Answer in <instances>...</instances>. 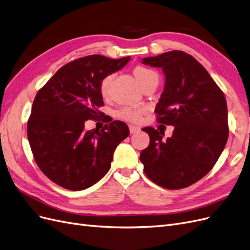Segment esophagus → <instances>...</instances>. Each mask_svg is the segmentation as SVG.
Masks as SVG:
<instances>
[{"label": "esophagus", "instance_id": "1", "mask_svg": "<svg viewBox=\"0 0 250 250\" xmlns=\"http://www.w3.org/2000/svg\"><path fill=\"white\" fill-rule=\"evenodd\" d=\"M141 129L138 126H133V125H129V131L130 133H137L139 132Z\"/></svg>", "mask_w": 250, "mask_h": 250}]
</instances>
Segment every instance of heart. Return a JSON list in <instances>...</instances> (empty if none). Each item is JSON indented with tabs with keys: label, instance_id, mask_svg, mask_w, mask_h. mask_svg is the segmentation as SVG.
<instances>
[{
	"label": "heart",
	"instance_id": "b5f03b06",
	"mask_svg": "<svg viewBox=\"0 0 250 250\" xmlns=\"http://www.w3.org/2000/svg\"><path fill=\"white\" fill-rule=\"evenodd\" d=\"M133 75H134L135 79H137L138 82L140 83L141 86L145 84V83H147L150 80L158 79L156 72H154L151 69H148V67H146V66H142V65H138L134 67ZM112 77H113V75H107V76H105L100 82V92H101L102 96H104V97L107 96V94H108L109 85H110V82L112 80ZM145 111H146L145 107L126 106V107L121 108L118 111V116L123 120L137 123L141 120L142 116L145 113Z\"/></svg>",
	"mask_w": 250,
	"mask_h": 250
}]
</instances>
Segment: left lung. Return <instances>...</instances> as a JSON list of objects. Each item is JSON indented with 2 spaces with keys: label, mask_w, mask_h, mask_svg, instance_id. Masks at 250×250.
Here are the masks:
<instances>
[{
  "label": "left lung",
  "mask_w": 250,
  "mask_h": 250,
  "mask_svg": "<svg viewBox=\"0 0 250 250\" xmlns=\"http://www.w3.org/2000/svg\"><path fill=\"white\" fill-rule=\"evenodd\" d=\"M143 63L165 73V89L154 112L158 123L173 125L174 130L163 141L164 132L143 128L150 143L140 160L154 184L179 190L206 176L221 155L229 131L228 105L208 71L186 52H166L144 58Z\"/></svg>",
  "instance_id": "obj_1"
}]
</instances>
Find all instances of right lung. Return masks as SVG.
<instances>
[{
	"mask_svg": "<svg viewBox=\"0 0 250 250\" xmlns=\"http://www.w3.org/2000/svg\"><path fill=\"white\" fill-rule=\"evenodd\" d=\"M130 57L88 55L64 64L37 92L27 123L35 163L53 183L80 191L98 183L110 169L113 151L129 135L122 121L84 131L87 120L102 116L100 82Z\"/></svg>",
	"mask_w": 250,
	"mask_h": 250,
	"instance_id": "add662e5",
	"label": "right lung"
}]
</instances>
